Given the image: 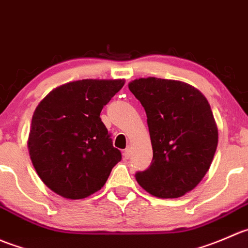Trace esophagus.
I'll use <instances>...</instances> for the list:
<instances>
[{
    "mask_svg": "<svg viewBox=\"0 0 248 248\" xmlns=\"http://www.w3.org/2000/svg\"><path fill=\"white\" fill-rule=\"evenodd\" d=\"M123 154H124V158L125 159H129L130 155H131V147H126Z\"/></svg>",
    "mask_w": 248,
    "mask_h": 248,
    "instance_id": "obj_1",
    "label": "esophagus"
}]
</instances>
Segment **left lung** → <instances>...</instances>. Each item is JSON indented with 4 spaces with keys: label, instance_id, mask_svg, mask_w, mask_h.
<instances>
[{
    "label": "left lung",
    "instance_id": "1",
    "mask_svg": "<svg viewBox=\"0 0 248 248\" xmlns=\"http://www.w3.org/2000/svg\"><path fill=\"white\" fill-rule=\"evenodd\" d=\"M129 89L144 107L153 148L151 166L136 173L137 183L160 199L183 197L204 178L217 149L210 104L181 80L139 78Z\"/></svg>",
    "mask_w": 248,
    "mask_h": 248
}]
</instances>
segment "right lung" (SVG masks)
<instances>
[{
	"label": "right lung",
	"instance_id": "1",
	"mask_svg": "<svg viewBox=\"0 0 248 248\" xmlns=\"http://www.w3.org/2000/svg\"><path fill=\"white\" fill-rule=\"evenodd\" d=\"M124 79H82L51 90L36 107L29 154L42 182L66 199L101 189L122 160L100 113Z\"/></svg>",
	"mask_w": 248,
	"mask_h": 248
}]
</instances>
